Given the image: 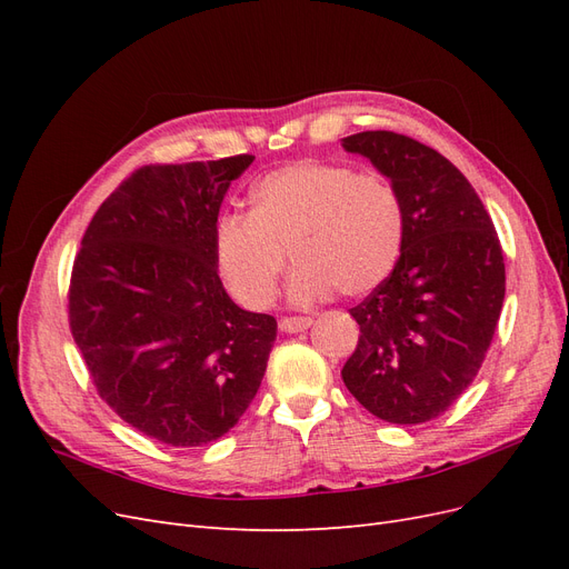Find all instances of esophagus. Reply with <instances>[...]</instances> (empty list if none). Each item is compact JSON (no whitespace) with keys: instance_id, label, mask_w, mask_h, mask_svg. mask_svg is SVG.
Segmentation results:
<instances>
[{"instance_id":"esophagus-1","label":"esophagus","mask_w":569,"mask_h":569,"mask_svg":"<svg viewBox=\"0 0 569 569\" xmlns=\"http://www.w3.org/2000/svg\"><path fill=\"white\" fill-rule=\"evenodd\" d=\"M311 325H313V318H306V316H301V318H282L280 320V330L289 332V335H299V332H306Z\"/></svg>"}]
</instances>
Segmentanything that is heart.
Here are the masks:
<instances>
[{
  "mask_svg": "<svg viewBox=\"0 0 569 569\" xmlns=\"http://www.w3.org/2000/svg\"><path fill=\"white\" fill-rule=\"evenodd\" d=\"M249 203V216L218 218L213 261L222 284L251 311L274 301L287 251L299 263L289 299L301 306L330 297L332 289L349 299L366 297L401 256V201L377 173L295 161L258 180Z\"/></svg>",
  "mask_w": 569,
  "mask_h": 569,
  "instance_id": "1",
  "label": "heart"
}]
</instances>
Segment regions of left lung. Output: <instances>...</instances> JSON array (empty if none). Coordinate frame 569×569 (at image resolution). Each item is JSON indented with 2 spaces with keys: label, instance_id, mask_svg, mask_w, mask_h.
<instances>
[{
  "label": "left lung",
  "instance_id": "left-lung-1",
  "mask_svg": "<svg viewBox=\"0 0 569 569\" xmlns=\"http://www.w3.org/2000/svg\"><path fill=\"white\" fill-rule=\"evenodd\" d=\"M396 189L403 244L389 278L351 308L358 347L341 370L385 422L435 420L472 385L506 297V263L472 184L439 151L389 130L349 134Z\"/></svg>",
  "mask_w": 569,
  "mask_h": 569
}]
</instances>
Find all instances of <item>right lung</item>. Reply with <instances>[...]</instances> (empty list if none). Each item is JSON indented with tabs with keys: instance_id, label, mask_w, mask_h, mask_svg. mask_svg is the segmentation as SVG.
I'll list each match as a JSON object with an SVG mask.
<instances>
[{
	"instance_id": "right-lung-1",
	"label": "right lung",
	"mask_w": 569,
	"mask_h": 569,
	"mask_svg": "<svg viewBox=\"0 0 569 569\" xmlns=\"http://www.w3.org/2000/svg\"><path fill=\"white\" fill-rule=\"evenodd\" d=\"M251 153L144 166L99 206L68 289V322L120 420L168 446H203L242 418L278 322L220 282L213 230Z\"/></svg>"
}]
</instances>
